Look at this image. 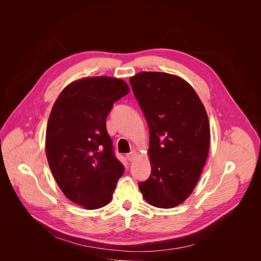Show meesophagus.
<instances>
[{"label": "esophagus", "mask_w": 261, "mask_h": 261, "mask_svg": "<svg viewBox=\"0 0 261 261\" xmlns=\"http://www.w3.org/2000/svg\"><path fill=\"white\" fill-rule=\"evenodd\" d=\"M136 156H137V153H136V151L133 150V151H131V152L127 155V159H128L129 161H133Z\"/></svg>", "instance_id": "34e87169"}]
</instances>
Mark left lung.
I'll use <instances>...</instances> for the list:
<instances>
[{
    "label": "left lung",
    "instance_id": "left-lung-1",
    "mask_svg": "<svg viewBox=\"0 0 261 261\" xmlns=\"http://www.w3.org/2000/svg\"><path fill=\"white\" fill-rule=\"evenodd\" d=\"M150 130V177L138 184L143 198L170 208L191 194L205 164L210 125L205 108L182 79L163 72H139L130 79Z\"/></svg>",
    "mask_w": 261,
    "mask_h": 261
}]
</instances>
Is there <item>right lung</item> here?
Listing matches in <instances>:
<instances>
[{"instance_id":"right-lung-1","label":"right lung","mask_w":261,"mask_h":261,"mask_svg":"<svg viewBox=\"0 0 261 261\" xmlns=\"http://www.w3.org/2000/svg\"><path fill=\"white\" fill-rule=\"evenodd\" d=\"M130 92L108 76L68 85L55 102L46 129V157L65 196L87 210L106 205L124 173L106 130L114 103Z\"/></svg>"}]
</instances>
